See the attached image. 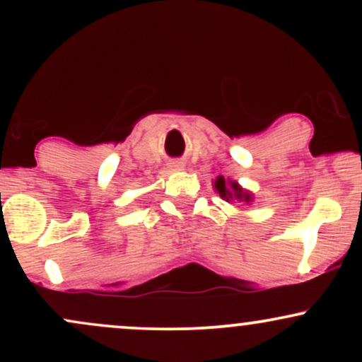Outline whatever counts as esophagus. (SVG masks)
<instances>
[{"label":"esophagus","instance_id":"1","mask_svg":"<svg viewBox=\"0 0 362 362\" xmlns=\"http://www.w3.org/2000/svg\"><path fill=\"white\" fill-rule=\"evenodd\" d=\"M185 165L182 163V161H170L168 163V170L170 172H180V170H184Z\"/></svg>","mask_w":362,"mask_h":362}]
</instances>
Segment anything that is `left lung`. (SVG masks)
Masks as SVG:
<instances>
[{
	"instance_id": "left-lung-1",
	"label": "left lung",
	"mask_w": 362,
	"mask_h": 362,
	"mask_svg": "<svg viewBox=\"0 0 362 362\" xmlns=\"http://www.w3.org/2000/svg\"><path fill=\"white\" fill-rule=\"evenodd\" d=\"M213 185L216 192L219 194V197L224 199L226 202L238 201V202H245V204H252L253 202V194L250 190L243 189L238 182L231 180V178H224L223 175H219L214 180Z\"/></svg>"
}]
</instances>
